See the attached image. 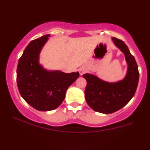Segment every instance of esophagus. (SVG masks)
<instances>
[{"label":"esophagus","instance_id":"1","mask_svg":"<svg viewBox=\"0 0 150 150\" xmlns=\"http://www.w3.org/2000/svg\"><path fill=\"white\" fill-rule=\"evenodd\" d=\"M86 71H87L86 68L85 67H81L79 69V74L81 75H82L83 74H84V73L86 72Z\"/></svg>","mask_w":150,"mask_h":150}]
</instances>
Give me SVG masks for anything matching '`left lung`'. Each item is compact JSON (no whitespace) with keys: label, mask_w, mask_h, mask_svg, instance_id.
Instances as JSON below:
<instances>
[{"label":"left lung","mask_w":150,"mask_h":150,"mask_svg":"<svg viewBox=\"0 0 150 150\" xmlns=\"http://www.w3.org/2000/svg\"><path fill=\"white\" fill-rule=\"evenodd\" d=\"M114 44L125 55L128 68L122 80L109 83L89 73L83 75L87 81L85 96L87 104L96 112L110 114L120 110L129 103L136 93L139 71L135 58L123 41L112 38Z\"/></svg>","instance_id":"left-lung-1"}]
</instances>
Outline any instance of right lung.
<instances>
[{"label":"right lung","instance_id":"1","mask_svg":"<svg viewBox=\"0 0 150 150\" xmlns=\"http://www.w3.org/2000/svg\"><path fill=\"white\" fill-rule=\"evenodd\" d=\"M50 35H43L30 42L20 58L16 70L20 95L30 106L40 111L57 108L64 100L66 91L79 77V72L49 71L40 64V54Z\"/></svg>","mask_w":150,"mask_h":150}]
</instances>
